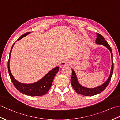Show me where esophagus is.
Here are the masks:
<instances>
[{
    "label": "esophagus",
    "mask_w": 120,
    "mask_h": 120,
    "mask_svg": "<svg viewBox=\"0 0 120 120\" xmlns=\"http://www.w3.org/2000/svg\"><path fill=\"white\" fill-rule=\"evenodd\" d=\"M70 64H71V62H70V61H69L68 60H65L63 61V62H61L60 64V68H63V67H65V66H69Z\"/></svg>",
    "instance_id": "1"
}]
</instances>
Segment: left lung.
Masks as SVG:
<instances>
[{
    "label": "left lung",
    "instance_id": "1",
    "mask_svg": "<svg viewBox=\"0 0 120 120\" xmlns=\"http://www.w3.org/2000/svg\"><path fill=\"white\" fill-rule=\"evenodd\" d=\"M96 43L98 44L102 45L104 46L105 47H106L109 49V50L110 51L111 55H112V69H111L109 76L106 82H105L104 83L102 84V85L92 89L87 88V87H85L82 86H81L78 82V79L76 77V75L73 69L72 70V76L71 78V82L73 87L74 90L77 93H78V94L86 96H92L97 95L99 94V93H101L103 90H104L105 89V88L108 86V84H109L113 73V63L112 61V53L111 47L109 45V44H108L107 42L106 41V40H105L103 37L98 33H97V38H96Z\"/></svg>",
    "mask_w": 120,
    "mask_h": 120
}]
</instances>
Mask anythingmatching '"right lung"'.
<instances>
[{
  "mask_svg": "<svg viewBox=\"0 0 120 120\" xmlns=\"http://www.w3.org/2000/svg\"><path fill=\"white\" fill-rule=\"evenodd\" d=\"M30 33L28 32V33H26L22 34V36L17 40V41H19L20 39H21L22 38L25 37L26 36H27V34ZM14 44L15 43L13 44L12 47H11V50L10 52L9 58H8V73H9L11 79V81H12L13 83L14 84L15 87L19 92L22 93V94L28 96H39L45 95L46 93L48 92L49 89H50L52 83V81H53L55 76L58 72V70H59V67L57 66L56 67H55V68L51 70V71H49L44 77H43L41 79L35 83L31 84H24L18 82V81L16 80L15 79L12 74L11 73L10 68L11 53V49H12Z\"/></svg>",
  "mask_w": 120,
  "mask_h": 120,
  "instance_id": "obj_1",
  "label": "right lung"
}]
</instances>
